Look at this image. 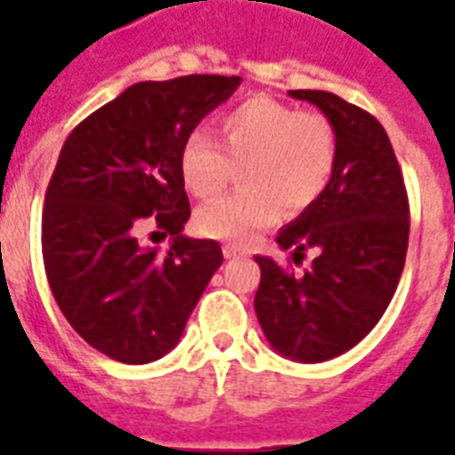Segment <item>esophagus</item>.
I'll use <instances>...</instances> for the list:
<instances>
[{
	"mask_svg": "<svg viewBox=\"0 0 455 455\" xmlns=\"http://www.w3.org/2000/svg\"><path fill=\"white\" fill-rule=\"evenodd\" d=\"M224 257L227 259H235V257H245V250L238 245H224Z\"/></svg>",
	"mask_w": 455,
	"mask_h": 455,
	"instance_id": "34e87169",
	"label": "esophagus"
}]
</instances>
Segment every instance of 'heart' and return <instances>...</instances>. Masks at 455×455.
Here are the masks:
<instances>
[{
  "label": "heart",
  "mask_w": 455,
  "mask_h": 455,
  "mask_svg": "<svg viewBox=\"0 0 455 455\" xmlns=\"http://www.w3.org/2000/svg\"><path fill=\"white\" fill-rule=\"evenodd\" d=\"M221 148L205 132H191L179 151L181 181L196 198H212L243 167L235 196L207 203L196 214L203 235L248 243L259 228L309 207L335 167V134L316 113H302L271 96H252L220 117Z\"/></svg>",
  "instance_id": "1"
}]
</instances>
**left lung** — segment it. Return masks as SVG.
I'll list each match as a JSON object with an SVG mask.
<instances>
[{"mask_svg":"<svg viewBox=\"0 0 455 455\" xmlns=\"http://www.w3.org/2000/svg\"><path fill=\"white\" fill-rule=\"evenodd\" d=\"M288 94L323 113L338 156L323 193L276 238L295 257L316 248L314 262L292 274L257 255L255 314L281 356L321 363L359 345L387 309L406 262L409 198L387 132L371 113L331 92Z\"/></svg>","mask_w":455,"mask_h":455,"instance_id":"1","label":"left lung"}]
</instances>
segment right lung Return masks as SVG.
I'll list each match as a JSON object with an SVG mask.
<instances>
[{
  "mask_svg": "<svg viewBox=\"0 0 455 455\" xmlns=\"http://www.w3.org/2000/svg\"><path fill=\"white\" fill-rule=\"evenodd\" d=\"M241 82H137L82 120L60 148L42 214L46 278L68 323L110 359L141 366L174 349L224 262L220 243L181 234L191 205L179 151ZM144 228L172 235L171 250L141 246Z\"/></svg>",
  "mask_w": 455,
  "mask_h": 455,
  "instance_id": "add662e5",
  "label": "right lung"
}]
</instances>
